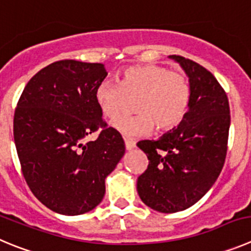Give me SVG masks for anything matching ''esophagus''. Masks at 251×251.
Instances as JSON below:
<instances>
[{
    "label": "esophagus",
    "instance_id": "34e87169",
    "mask_svg": "<svg viewBox=\"0 0 251 251\" xmlns=\"http://www.w3.org/2000/svg\"><path fill=\"white\" fill-rule=\"evenodd\" d=\"M124 143H126V149L127 151H132L135 148V142L132 139H124Z\"/></svg>",
    "mask_w": 251,
    "mask_h": 251
}]
</instances>
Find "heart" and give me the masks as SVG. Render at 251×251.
I'll return each mask as SVG.
<instances>
[{
	"label": "heart",
	"instance_id": "heart-1",
	"mask_svg": "<svg viewBox=\"0 0 251 251\" xmlns=\"http://www.w3.org/2000/svg\"><path fill=\"white\" fill-rule=\"evenodd\" d=\"M190 84L188 78L159 64L129 67L122 75L121 82L105 79L96 88L94 98L107 118L118 117L135 100L138 114L122 117L112 127L124 137H143L154 127L167 132L178 127L189 109Z\"/></svg>",
	"mask_w": 251,
	"mask_h": 251
}]
</instances>
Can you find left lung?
I'll return each instance as SVG.
<instances>
[{
  "mask_svg": "<svg viewBox=\"0 0 251 251\" xmlns=\"http://www.w3.org/2000/svg\"><path fill=\"white\" fill-rule=\"evenodd\" d=\"M169 58L189 78V110L178 128L137 144L149 160L137 180L138 194L160 213L188 209L213 187L224 165L230 127L229 100L217 78L192 59Z\"/></svg>",
  "mask_w": 251,
  "mask_h": 251,
  "instance_id": "8db88e82",
  "label": "left lung"
}]
</instances>
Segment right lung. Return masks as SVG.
Here are the masks:
<instances>
[{
    "instance_id": "obj_1",
    "label": "right lung",
    "mask_w": 251,
    "mask_h": 251,
    "mask_svg": "<svg viewBox=\"0 0 251 251\" xmlns=\"http://www.w3.org/2000/svg\"><path fill=\"white\" fill-rule=\"evenodd\" d=\"M105 75L102 63L63 59L36 73L18 100L13 137L22 173L34 197L58 214L96 208L126 151L94 98ZM98 129V139L87 142Z\"/></svg>"
}]
</instances>
